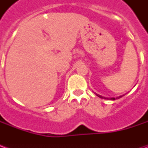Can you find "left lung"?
Listing matches in <instances>:
<instances>
[{"instance_id": "obj_1", "label": "left lung", "mask_w": 148, "mask_h": 148, "mask_svg": "<svg viewBox=\"0 0 148 148\" xmlns=\"http://www.w3.org/2000/svg\"><path fill=\"white\" fill-rule=\"evenodd\" d=\"M97 96L99 97H101V98H106V97H103L100 96V95H97ZM123 96H124V95H123ZM121 97H122V96L118 97H116V98H117V99H119V98H121ZM107 99H109V98H107ZM111 100H116V98H115V97H112V98H111Z\"/></svg>"}]
</instances>
